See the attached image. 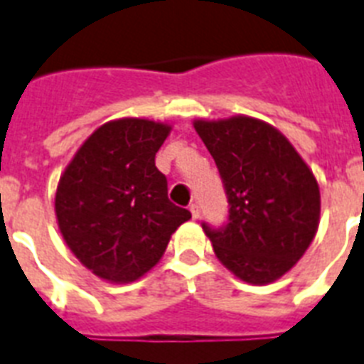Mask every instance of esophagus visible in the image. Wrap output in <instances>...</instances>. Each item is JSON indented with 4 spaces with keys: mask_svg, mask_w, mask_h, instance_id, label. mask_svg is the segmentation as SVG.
Here are the masks:
<instances>
[{
    "mask_svg": "<svg viewBox=\"0 0 364 364\" xmlns=\"http://www.w3.org/2000/svg\"><path fill=\"white\" fill-rule=\"evenodd\" d=\"M191 215H192V218H198L200 217V205H198V203H191Z\"/></svg>",
    "mask_w": 364,
    "mask_h": 364,
    "instance_id": "34e87169",
    "label": "esophagus"
}]
</instances>
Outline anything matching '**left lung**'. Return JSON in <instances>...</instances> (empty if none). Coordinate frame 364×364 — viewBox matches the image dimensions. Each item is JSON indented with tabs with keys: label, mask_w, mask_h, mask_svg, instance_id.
<instances>
[{
	"label": "left lung",
	"mask_w": 364,
	"mask_h": 364,
	"mask_svg": "<svg viewBox=\"0 0 364 364\" xmlns=\"http://www.w3.org/2000/svg\"><path fill=\"white\" fill-rule=\"evenodd\" d=\"M228 198L223 226L202 223L217 258L249 284L280 279L305 254L320 220V188L294 146L254 117L196 121Z\"/></svg>",
	"instance_id": "1"
}]
</instances>
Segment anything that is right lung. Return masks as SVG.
Returning a JSON list of instances; mask_svg holds the SVG:
<instances>
[{
  "label": "right lung",
  "mask_w": 364,
  "mask_h": 364,
  "mask_svg": "<svg viewBox=\"0 0 364 364\" xmlns=\"http://www.w3.org/2000/svg\"><path fill=\"white\" fill-rule=\"evenodd\" d=\"M170 127L117 119L84 141L59 179L55 217L65 243L97 277L132 282L161 259L191 218L168 200L155 155Z\"/></svg>",
  "instance_id": "obj_1"
}]
</instances>
